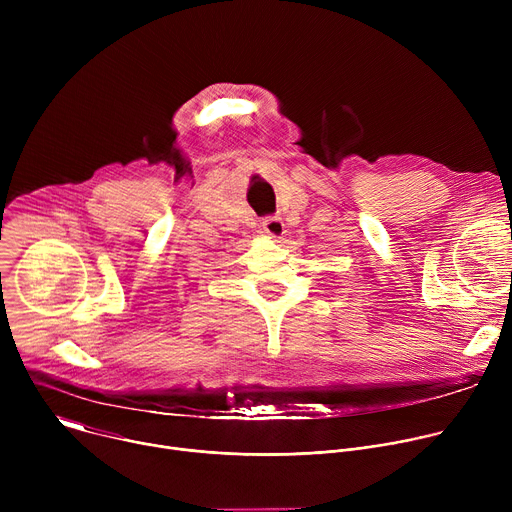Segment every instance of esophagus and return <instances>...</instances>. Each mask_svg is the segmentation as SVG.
Masks as SVG:
<instances>
[{
    "mask_svg": "<svg viewBox=\"0 0 512 512\" xmlns=\"http://www.w3.org/2000/svg\"><path fill=\"white\" fill-rule=\"evenodd\" d=\"M261 229L265 235L273 237V239H279L283 233H285V225L279 216H267L265 221L261 223Z\"/></svg>",
    "mask_w": 512,
    "mask_h": 512,
    "instance_id": "esophagus-1",
    "label": "esophagus"
}]
</instances>
